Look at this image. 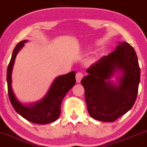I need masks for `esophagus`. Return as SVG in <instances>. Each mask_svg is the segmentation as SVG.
Wrapping results in <instances>:
<instances>
[{"label":"esophagus","mask_w":147,"mask_h":147,"mask_svg":"<svg viewBox=\"0 0 147 147\" xmlns=\"http://www.w3.org/2000/svg\"><path fill=\"white\" fill-rule=\"evenodd\" d=\"M84 77V75H83L82 73L81 72H78L76 75V82H80L81 80L82 79V78Z\"/></svg>","instance_id":"obj_1"}]
</instances>
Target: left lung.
<instances>
[{"label":"left lung","mask_w":147,"mask_h":147,"mask_svg":"<svg viewBox=\"0 0 147 147\" xmlns=\"http://www.w3.org/2000/svg\"><path fill=\"white\" fill-rule=\"evenodd\" d=\"M124 72L117 87L109 81L114 72ZM83 78L87 110L90 117L103 122H113L132 108L137 98L140 69L134 49L127 42L101 58L86 69Z\"/></svg>","instance_id":"left-lung-1"}]
</instances>
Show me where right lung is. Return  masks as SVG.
Wrapping results in <instances>:
<instances>
[{
    "instance_id": "add662e5",
    "label": "right lung",
    "mask_w": 147,
    "mask_h": 147,
    "mask_svg": "<svg viewBox=\"0 0 147 147\" xmlns=\"http://www.w3.org/2000/svg\"><path fill=\"white\" fill-rule=\"evenodd\" d=\"M26 41L18 43L14 48L11 59L9 63L7 73L8 95L14 110L27 121L33 123L44 125L53 122L59 118L61 113V105L67 92L76 84V73L71 71L58 77L54 81L48 94L39 102L25 106L16 98L11 88V71L16 54L22 48Z\"/></svg>"
}]
</instances>
